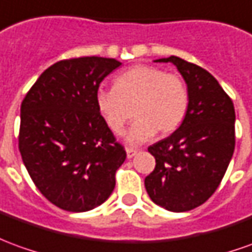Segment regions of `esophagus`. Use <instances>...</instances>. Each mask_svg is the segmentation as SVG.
<instances>
[{
	"mask_svg": "<svg viewBox=\"0 0 252 252\" xmlns=\"http://www.w3.org/2000/svg\"><path fill=\"white\" fill-rule=\"evenodd\" d=\"M136 154H138V150H136V149L126 147V157H128V158H132V157H135Z\"/></svg>",
	"mask_w": 252,
	"mask_h": 252,
	"instance_id": "esophagus-1",
	"label": "esophagus"
}]
</instances>
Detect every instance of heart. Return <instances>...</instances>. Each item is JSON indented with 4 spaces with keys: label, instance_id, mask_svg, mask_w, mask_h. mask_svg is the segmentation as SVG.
<instances>
[{
    "label": "heart",
    "instance_id": "b5f03b06",
    "mask_svg": "<svg viewBox=\"0 0 252 252\" xmlns=\"http://www.w3.org/2000/svg\"><path fill=\"white\" fill-rule=\"evenodd\" d=\"M188 102L184 79L153 65H136L121 72L114 79L113 89H101L95 94L98 113L116 135L124 131L132 109L136 121L128 133L131 143L146 142L156 132H175L186 119Z\"/></svg>",
    "mask_w": 252,
    "mask_h": 252
}]
</instances>
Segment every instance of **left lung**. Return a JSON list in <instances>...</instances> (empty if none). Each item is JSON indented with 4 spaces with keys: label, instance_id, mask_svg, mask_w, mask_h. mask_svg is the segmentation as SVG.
<instances>
[{
    "label": "left lung",
    "instance_id": "left-lung-1",
    "mask_svg": "<svg viewBox=\"0 0 252 252\" xmlns=\"http://www.w3.org/2000/svg\"><path fill=\"white\" fill-rule=\"evenodd\" d=\"M188 87V110L170 136L149 147L156 168L144 179L151 200L181 213L216 192L235 150V108L230 96L202 66L170 56Z\"/></svg>",
    "mask_w": 252,
    "mask_h": 252
}]
</instances>
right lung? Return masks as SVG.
<instances>
[{
  "mask_svg": "<svg viewBox=\"0 0 252 252\" xmlns=\"http://www.w3.org/2000/svg\"><path fill=\"white\" fill-rule=\"evenodd\" d=\"M120 65L95 56L61 60L22 102L23 162L40 193L63 210L87 212L113 192L126 153L98 113L95 94Z\"/></svg>",
  "mask_w": 252,
  "mask_h": 252,
  "instance_id": "1",
  "label": "right lung"
}]
</instances>
